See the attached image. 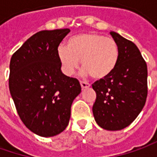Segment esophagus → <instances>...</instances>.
Returning <instances> with one entry per match:
<instances>
[{"instance_id":"esophagus-1","label":"esophagus","mask_w":157,"mask_h":157,"mask_svg":"<svg viewBox=\"0 0 157 157\" xmlns=\"http://www.w3.org/2000/svg\"><path fill=\"white\" fill-rule=\"evenodd\" d=\"M80 83H81V86H82V89H86V88H89L90 84L89 83V82H83V81H81L80 82Z\"/></svg>"}]
</instances>
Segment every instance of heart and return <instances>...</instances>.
<instances>
[{
    "label": "heart",
    "mask_w": 157,
    "mask_h": 157,
    "mask_svg": "<svg viewBox=\"0 0 157 157\" xmlns=\"http://www.w3.org/2000/svg\"><path fill=\"white\" fill-rule=\"evenodd\" d=\"M119 45L112 38L98 33H82L59 45L58 57L67 75H71L82 65L93 78L104 79L115 69L119 59Z\"/></svg>",
    "instance_id": "obj_1"
}]
</instances>
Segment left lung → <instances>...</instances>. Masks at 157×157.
Segmentation results:
<instances>
[{
    "label": "left lung",
    "mask_w": 157,
    "mask_h": 157,
    "mask_svg": "<svg viewBox=\"0 0 157 157\" xmlns=\"http://www.w3.org/2000/svg\"><path fill=\"white\" fill-rule=\"evenodd\" d=\"M110 33L119 45V59L110 75L92 84L97 94L92 111L98 126L117 131L129 126L145 105L147 67L136 44L119 33Z\"/></svg>",
    "instance_id": "1"
}]
</instances>
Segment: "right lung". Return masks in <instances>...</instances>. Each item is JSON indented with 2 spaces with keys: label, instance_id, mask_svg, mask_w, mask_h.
Segmentation results:
<instances>
[{
  "label": "right lung",
  "instance_id": "1",
  "mask_svg": "<svg viewBox=\"0 0 157 157\" xmlns=\"http://www.w3.org/2000/svg\"><path fill=\"white\" fill-rule=\"evenodd\" d=\"M69 31H38L10 59L9 86L17 113L27 128L43 137L65 130L72 103L81 93L78 80L62 74L58 57L59 44Z\"/></svg>",
  "mask_w": 157,
  "mask_h": 157
}]
</instances>
